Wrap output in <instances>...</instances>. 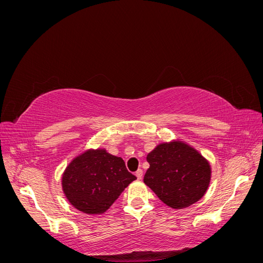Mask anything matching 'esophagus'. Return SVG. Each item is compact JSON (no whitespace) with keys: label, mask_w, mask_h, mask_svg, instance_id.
<instances>
[{"label":"esophagus","mask_w":263,"mask_h":263,"mask_svg":"<svg viewBox=\"0 0 263 263\" xmlns=\"http://www.w3.org/2000/svg\"><path fill=\"white\" fill-rule=\"evenodd\" d=\"M135 174H136V177H137L138 180H141V179H142V170H141V169L137 170L136 173H135Z\"/></svg>","instance_id":"obj_1"}]
</instances>
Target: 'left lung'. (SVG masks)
Listing matches in <instances>:
<instances>
[{
  "mask_svg": "<svg viewBox=\"0 0 263 263\" xmlns=\"http://www.w3.org/2000/svg\"><path fill=\"white\" fill-rule=\"evenodd\" d=\"M150 166L144 182L160 200L181 210L204 196L211 181V165L197 150L182 141L158 145L147 156Z\"/></svg>",
  "mask_w": 263,
  "mask_h": 263,
  "instance_id": "obj_1",
  "label": "left lung"
}]
</instances>
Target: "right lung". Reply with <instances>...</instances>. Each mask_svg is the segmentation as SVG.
Returning a JSON list of instances; mask_svg holds the SVG:
<instances>
[{"instance_id":"obj_1","label":"right lung","mask_w":263,"mask_h":263,"mask_svg":"<svg viewBox=\"0 0 263 263\" xmlns=\"http://www.w3.org/2000/svg\"><path fill=\"white\" fill-rule=\"evenodd\" d=\"M137 178L128 172L121 157L105 149H89L69 163L62 176L68 201L85 214L105 213Z\"/></svg>"}]
</instances>
